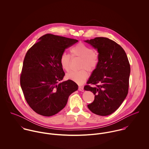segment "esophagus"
Returning a JSON list of instances; mask_svg holds the SVG:
<instances>
[{
  "instance_id": "1",
  "label": "esophagus",
  "mask_w": 149,
  "mask_h": 149,
  "mask_svg": "<svg viewBox=\"0 0 149 149\" xmlns=\"http://www.w3.org/2000/svg\"><path fill=\"white\" fill-rule=\"evenodd\" d=\"M78 90H79V91H81V92H84V91L83 87H81V86H79V88H78Z\"/></svg>"
}]
</instances>
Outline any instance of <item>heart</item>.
<instances>
[{
    "mask_svg": "<svg viewBox=\"0 0 149 149\" xmlns=\"http://www.w3.org/2000/svg\"><path fill=\"white\" fill-rule=\"evenodd\" d=\"M70 53L73 57L81 58L78 71H71L66 74V78L78 84H82L85 82L88 77L89 72L93 71L99 63L98 54L89 46L83 43H79L70 49ZM60 64L61 68L65 71L70 69V56L63 53L60 57Z\"/></svg>",
    "mask_w": 149,
    "mask_h": 149,
    "instance_id": "1",
    "label": "heart"
}]
</instances>
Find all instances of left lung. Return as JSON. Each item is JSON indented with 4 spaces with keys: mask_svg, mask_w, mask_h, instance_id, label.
Here are the masks:
<instances>
[{
    "mask_svg": "<svg viewBox=\"0 0 149 149\" xmlns=\"http://www.w3.org/2000/svg\"><path fill=\"white\" fill-rule=\"evenodd\" d=\"M85 42L99 53L98 64L84 88L95 95L94 101L88 107L96 115L107 116L120 107L127 95L130 74L127 56L119 44L109 38L96 37Z\"/></svg>",
    "mask_w": 149,
    "mask_h": 149,
    "instance_id": "left-lung-1",
    "label": "left lung"
}]
</instances>
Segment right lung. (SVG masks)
<instances>
[{"instance_id": "obj_1", "label": "right lung", "mask_w": 149, "mask_h": 149, "mask_svg": "<svg viewBox=\"0 0 149 149\" xmlns=\"http://www.w3.org/2000/svg\"><path fill=\"white\" fill-rule=\"evenodd\" d=\"M78 40L47 34L27 52L20 77L24 98L31 109L45 116H53L66 106L78 85L65 76L60 57L66 49Z\"/></svg>"}]
</instances>
